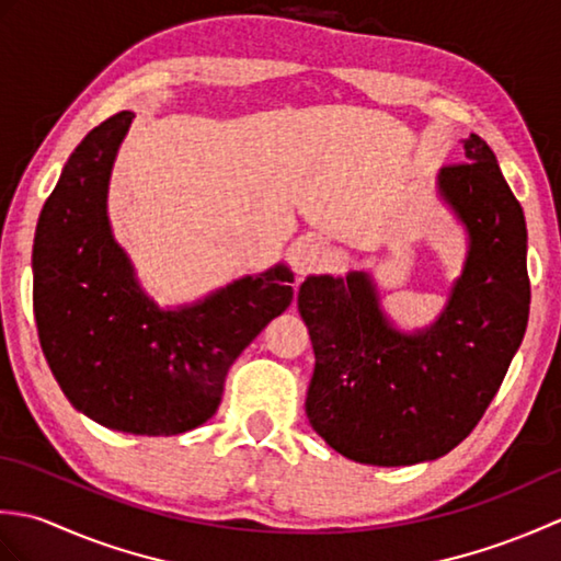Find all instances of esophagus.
Masks as SVG:
<instances>
[{
	"label": "esophagus",
	"mask_w": 561,
	"mask_h": 561,
	"mask_svg": "<svg viewBox=\"0 0 561 561\" xmlns=\"http://www.w3.org/2000/svg\"><path fill=\"white\" fill-rule=\"evenodd\" d=\"M328 262V248L318 241H304L291 248V267L296 274H311L323 270Z\"/></svg>",
	"instance_id": "1"
}]
</instances>
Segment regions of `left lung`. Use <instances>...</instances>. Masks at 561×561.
<instances>
[{
  "mask_svg": "<svg viewBox=\"0 0 561 561\" xmlns=\"http://www.w3.org/2000/svg\"><path fill=\"white\" fill-rule=\"evenodd\" d=\"M465 157L438 173L470 248L434 325L392 328L366 272L299 289L316 352L308 422L350 460L396 468L446 456L482 420L526 335V217L482 137L465 139Z\"/></svg>",
  "mask_w": 561,
  "mask_h": 561,
  "instance_id": "8db88e82",
  "label": "left lung"
}]
</instances>
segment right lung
<instances>
[{"instance_id": "1", "label": "right lung", "mask_w": 561, "mask_h": 561, "mask_svg": "<svg viewBox=\"0 0 561 561\" xmlns=\"http://www.w3.org/2000/svg\"><path fill=\"white\" fill-rule=\"evenodd\" d=\"M133 117L123 111L93 127L45 199L33 241V313L47 366L79 412L117 432L173 436L217 412L238 354L291 304L294 274L277 265L161 311L139 289L105 209Z\"/></svg>"}]
</instances>
